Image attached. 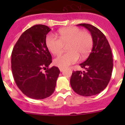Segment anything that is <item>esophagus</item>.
<instances>
[{"label": "esophagus", "instance_id": "1", "mask_svg": "<svg viewBox=\"0 0 125 125\" xmlns=\"http://www.w3.org/2000/svg\"><path fill=\"white\" fill-rule=\"evenodd\" d=\"M59 70H60V72H62L64 70V68H59Z\"/></svg>", "mask_w": 125, "mask_h": 125}]
</instances>
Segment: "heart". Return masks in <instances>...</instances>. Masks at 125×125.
I'll list each match as a JSON object with an SVG mask.
<instances>
[{
  "instance_id": "obj_1",
  "label": "heart",
  "mask_w": 125,
  "mask_h": 125,
  "mask_svg": "<svg viewBox=\"0 0 125 125\" xmlns=\"http://www.w3.org/2000/svg\"><path fill=\"white\" fill-rule=\"evenodd\" d=\"M59 38L52 35H48L45 43L48 50L54 55H59L63 50L64 45H67L66 53L59 55L54 60V64L59 68L68 67L79 60L86 59L93 46L91 34L78 27L62 28L58 31Z\"/></svg>"
}]
</instances>
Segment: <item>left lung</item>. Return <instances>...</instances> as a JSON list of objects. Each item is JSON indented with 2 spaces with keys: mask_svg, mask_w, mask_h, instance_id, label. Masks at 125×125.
Returning a JSON list of instances; mask_svg holds the SVG:
<instances>
[{
  "mask_svg": "<svg viewBox=\"0 0 125 125\" xmlns=\"http://www.w3.org/2000/svg\"><path fill=\"white\" fill-rule=\"evenodd\" d=\"M77 26L89 30L93 38V47L88 59L80 64L86 71H73L70 84L77 94L91 96L101 93L108 86L113 71V55L108 40L97 28L88 23Z\"/></svg>",
  "mask_w": 125,
  "mask_h": 125,
  "instance_id": "left-lung-1",
  "label": "left lung"
}]
</instances>
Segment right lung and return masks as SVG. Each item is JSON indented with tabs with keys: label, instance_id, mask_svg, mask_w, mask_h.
<instances>
[{
	"label": "right lung",
	"instance_id": "1",
	"mask_svg": "<svg viewBox=\"0 0 125 125\" xmlns=\"http://www.w3.org/2000/svg\"><path fill=\"white\" fill-rule=\"evenodd\" d=\"M51 30L44 25H36L26 30L15 44L11 54L15 82L31 99H43L52 95L60 73L56 66L48 68L52 57L45 39Z\"/></svg>",
	"mask_w": 125,
	"mask_h": 125
}]
</instances>
